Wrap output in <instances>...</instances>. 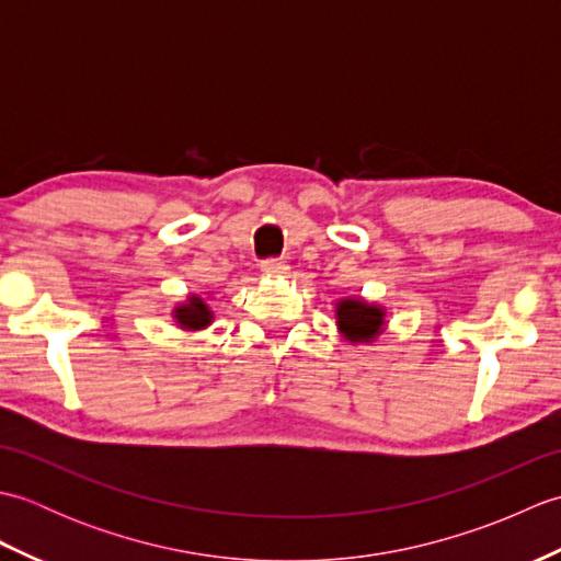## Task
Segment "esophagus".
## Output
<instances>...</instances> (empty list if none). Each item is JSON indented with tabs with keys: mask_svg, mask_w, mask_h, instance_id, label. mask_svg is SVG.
<instances>
[{
	"mask_svg": "<svg viewBox=\"0 0 561 561\" xmlns=\"http://www.w3.org/2000/svg\"><path fill=\"white\" fill-rule=\"evenodd\" d=\"M262 274H265V277H287L289 265L282 260H265L262 262Z\"/></svg>",
	"mask_w": 561,
	"mask_h": 561,
	"instance_id": "obj_1",
	"label": "esophagus"
}]
</instances>
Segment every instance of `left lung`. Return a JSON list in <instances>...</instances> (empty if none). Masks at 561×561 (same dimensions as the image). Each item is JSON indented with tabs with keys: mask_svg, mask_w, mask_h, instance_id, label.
I'll return each instance as SVG.
<instances>
[{
	"mask_svg": "<svg viewBox=\"0 0 561 561\" xmlns=\"http://www.w3.org/2000/svg\"><path fill=\"white\" fill-rule=\"evenodd\" d=\"M335 325L340 337L354 347L371 344L388 328V308L364 296H342L335 301Z\"/></svg>",
	"mask_w": 561,
	"mask_h": 561,
	"instance_id": "obj_1",
	"label": "left lung"
}]
</instances>
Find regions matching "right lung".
<instances>
[{"label":"right lung","mask_w":561,"mask_h":561,"mask_svg":"<svg viewBox=\"0 0 561 561\" xmlns=\"http://www.w3.org/2000/svg\"><path fill=\"white\" fill-rule=\"evenodd\" d=\"M209 294H187L185 301L173 306L171 318L175 320V325L185 332L207 330L214 323V311L209 308Z\"/></svg>","instance_id":"right-lung-1"}]
</instances>
